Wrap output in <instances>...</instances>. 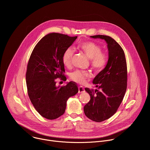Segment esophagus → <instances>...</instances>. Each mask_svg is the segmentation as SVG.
<instances>
[{
    "mask_svg": "<svg viewBox=\"0 0 150 150\" xmlns=\"http://www.w3.org/2000/svg\"><path fill=\"white\" fill-rule=\"evenodd\" d=\"M84 91H85V89H84V88H83V87L79 86V87H78V92H79V93H83V92H84Z\"/></svg>",
    "mask_w": 150,
    "mask_h": 150,
    "instance_id": "obj_1",
    "label": "esophagus"
}]
</instances>
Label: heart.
Wrapping results in <instances>:
<instances>
[{
    "instance_id": "b5f03b06",
    "label": "heart",
    "mask_w": 150,
    "mask_h": 150,
    "mask_svg": "<svg viewBox=\"0 0 150 150\" xmlns=\"http://www.w3.org/2000/svg\"><path fill=\"white\" fill-rule=\"evenodd\" d=\"M79 47L90 59L92 67L95 69H101L104 67L106 63V57L101 53V47L93 41H85L79 45ZM74 53L73 47H69L64 52L62 56V62L66 67L69 66L71 58ZM89 73L87 71L75 70L70 74L71 79L78 83H83L88 77Z\"/></svg>"
}]
</instances>
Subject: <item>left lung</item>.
Wrapping results in <instances>:
<instances>
[{"instance_id":"8db88e82","label":"left lung","mask_w":150,"mask_h":150,"mask_svg":"<svg viewBox=\"0 0 150 150\" xmlns=\"http://www.w3.org/2000/svg\"><path fill=\"white\" fill-rule=\"evenodd\" d=\"M90 37L104 40L109 51L105 67L93 81L99 90L85 88L90 100L84 106V113L90 119L100 122L112 117L123 99L127 88V65L124 51L113 38L104 35Z\"/></svg>"}]
</instances>
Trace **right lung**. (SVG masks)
<instances>
[{"mask_svg": "<svg viewBox=\"0 0 150 150\" xmlns=\"http://www.w3.org/2000/svg\"><path fill=\"white\" fill-rule=\"evenodd\" d=\"M77 37L48 34L38 42L30 56L26 72L28 94L35 110L46 119L53 120L63 115L68 99L78 92L72 81L65 86H56V79H67L63 54Z\"/></svg>", "mask_w": 150, "mask_h": 150, "instance_id": "obj_1", "label": "right lung"}]
</instances>
